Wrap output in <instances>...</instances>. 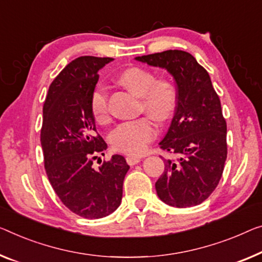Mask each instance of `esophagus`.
<instances>
[{
    "mask_svg": "<svg viewBox=\"0 0 262 262\" xmlns=\"http://www.w3.org/2000/svg\"><path fill=\"white\" fill-rule=\"evenodd\" d=\"M126 160H127L128 165H129V166H134V165H136V163H139L140 161H141V158H140V156L128 155L127 158H126Z\"/></svg>",
    "mask_w": 262,
    "mask_h": 262,
    "instance_id": "obj_1",
    "label": "esophagus"
}]
</instances>
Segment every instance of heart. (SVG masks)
I'll list each match as a JSON object with an SVG mask.
<instances>
[{
    "label": "heart",
    "mask_w": 262,
    "mask_h": 262,
    "mask_svg": "<svg viewBox=\"0 0 262 262\" xmlns=\"http://www.w3.org/2000/svg\"><path fill=\"white\" fill-rule=\"evenodd\" d=\"M120 82L136 96L141 97V109L155 121L168 120L177 107V91L167 80H156L149 70L134 67L120 76ZM91 109L99 123L109 119L108 92L103 85H96L91 96ZM156 135V127L149 118H140L120 123L112 130L109 142L114 150L132 155L146 151L147 144Z\"/></svg>",
    "instance_id": "1"
}]
</instances>
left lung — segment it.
Listing matches in <instances>:
<instances>
[{"label":"left lung","mask_w":262,"mask_h":262,"mask_svg":"<svg viewBox=\"0 0 262 262\" xmlns=\"http://www.w3.org/2000/svg\"><path fill=\"white\" fill-rule=\"evenodd\" d=\"M135 60L166 69L177 83V109L159 144L179 159L165 160V171L155 183L158 196L178 208L200 205L216 188L227 159L220 99L207 70L189 53L166 50Z\"/></svg>","instance_id":"1"}]
</instances>
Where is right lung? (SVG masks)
<instances>
[{
  "label": "right lung",
  "instance_id": "right-lung-1",
  "mask_svg": "<svg viewBox=\"0 0 262 262\" xmlns=\"http://www.w3.org/2000/svg\"><path fill=\"white\" fill-rule=\"evenodd\" d=\"M112 61L75 58L52 82L43 106L41 144L47 177L63 205L85 219L104 217L118 208L129 169L118 154L99 169L93 167L107 143L96 135L91 96L99 81L97 72Z\"/></svg>",
  "mask_w": 262,
  "mask_h": 262
}]
</instances>
